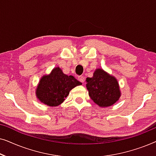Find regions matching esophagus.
I'll use <instances>...</instances> for the list:
<instances>
[{
    "label": "esophagus",
    "mask_w": 156,
    "mask_h": 156,
    "mask_svg": "<svg viewBox=\"0 0 156 156\" xmlns=\"http://www.w3.org/2000/svg\"><path fill=\"white\" fill-rule=\"evenodd\" d=\"M78 80L82 83H84V80H85V77L84 76H78Z\"/></svg>",
    "instance_id": "34e87169"
}]
</instances>
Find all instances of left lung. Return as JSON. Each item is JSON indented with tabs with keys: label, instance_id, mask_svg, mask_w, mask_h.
<instances>
[{
	"label": "left lung",
	"instance_id": "left-lung-1",
	"mask_svg": "<svg viewBox=\"0 0 156 156\" xmlns=\"http://www.w3.org/2000/svg\"><path fill=\"white\" fill-rule=\"evenodd\" d=\"M87 88L91 99L101 107L113 105L121 96L117 80L103 69H97L92 78H87Z\"/></svg>",
	"mask_w": 156,
	"mask_h": 156
}]
</instances>
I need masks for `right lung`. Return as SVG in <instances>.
<instances>
[{
	"mask_svg": "<svg viewBox=\"0 0 156 156\" xmlns=\"http://www.w3.org/2000/svg\"><path fill=\"white\" fill-rule=\"evenodd\" d=\"M81 84L82 83L74 76L66 75L57 67L50 75L42 76L37 86L36 95L44 104L57 106L62 103L72 89Z\"/></svg>",
	"mask_w": 156,
	"mask_h": 156,
	"instance_id": "right-lung-1",
	"label": "right lung"
}]
</instances>
